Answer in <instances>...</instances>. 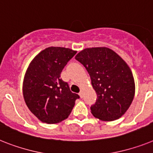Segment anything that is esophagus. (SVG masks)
<instances>
[{"instance_id":"34e87169","label":"esophagus","mask_w":153,"mask_h":153,"mask_svg":"<svg viewBox=\"0 0 153 153\" xmlns=\"http://www.w3.org/2000/svg\"><path fill=\"white\" fill-rule=\"evenodd\" d=\"M79 96H80V97L81 98H82V97H83V94H82V91H81L80 92V93H79Z\"/></svg>"}]
</instances>
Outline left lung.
I'll list each match as a JSON object with an SVG mask.
<instances>
[{"instance_id":"8db88e82","label":"left lung","mask_w":153,"mask_h":153,"mask_svg":"<svg viewBox=\"0 0 153 153\" xmlns=\"http://www.w3.org/2000/svg\"><path fill=\"white\" fill-rule=\"evenodd\" d=\"M89 73L97 95L90 107L94 117L113 121L127 111L135 94V84L129 66L117 53L106 47L88 48L75 56Z\"/></svg>"}]
</instances>
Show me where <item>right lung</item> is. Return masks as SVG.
<instances>
[{"label": "right lung", "instance_id": "right-lung-1", "mask_svg": "<svg viewBox=\"0 0 153 153\" xmlns=\"http://www.w3.org/2000/svg\"><path fill=\"white\" fill-rule=\"evenodd\" d=\"M76 51L48 47L38 53L25 74L23 94L30 111L42 123H58L70 115L79 99L60 74Z\"/></svg>", "mask_w": 153, "mask_h": 153}]
</instances>
